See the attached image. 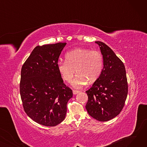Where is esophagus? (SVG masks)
Here are the masks:
<instances>
[{"label": "esophagus", "instance_id": "obj_1", "mask_svg": "<svg viewBox=\"0 0 147 147\" xmlns=\"http://www.w3.org/2000/svg\"><path fill=\"white\" fill-rule=\"evenodd\" d=\"M79 92H80L79 90H73V93L74 95L78 94V93H79Z\"/></svg>", "mask_w": 147, "mask_h": 147}]
</instances>
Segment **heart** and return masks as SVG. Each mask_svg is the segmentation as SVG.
I'll list each match as a JSON object with an SVG mask.
<instances>
[{"mask_svg": "<svg viewBox=\"0 0 147 147\" xmlns=\"http://www.w3.org/2000/svg\"><path fill=\"white\" fill-rule=\"evenodd\" d=\"M104 64L101 53L96 50L77 48L65 55V61H59L57 69L61 78L69 82L74 74L78 73L72 81L77 88H81L88 83H93L101 74Z\"/></svg>", "mask_w": 147, "mask_h": 147, "instance_id": "1", "label": "heart"}]
</instances>
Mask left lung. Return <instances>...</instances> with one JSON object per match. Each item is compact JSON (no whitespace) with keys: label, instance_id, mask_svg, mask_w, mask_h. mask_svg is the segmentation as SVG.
I'll return each mask as SVG.
<instances>
[{"label":"left lung","instance_id":"obj_1","mask_svg":"<svg viewBox=\"0 0 147 147\" xmlns=\"http://www.w3.org/2000/svg\"><path fill=\"white\" fill-rule=\"evenodd\" d=\"M95 43L102 54L104 68L97 80L86 91L88 96L86 109L92 117L106 121L121 111L127 95V81L121 59L104 43Z\"/></svg>","mask_w":147,"mask_h":147}]
</instances>
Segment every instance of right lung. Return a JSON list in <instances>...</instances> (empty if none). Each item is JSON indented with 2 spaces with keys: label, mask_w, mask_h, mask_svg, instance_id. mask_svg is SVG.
<instances>
[{
  "label": "right lung",
  "mask_w": 147,
  "mask_h": 147,
  "mask_svg": "<svg viewBox=\"0 0 147 147\" xmlns=\"http://www.w3.org/2000/svg\"><path fill=\"white\" fill-rule=\"evenodd\" d=\"M66 43L37 46L22 65L20 92L24 111L35 122L55 126L63 121L72 90L63 82L57 69Z\"/></svg>",
  "instance_id": "add662e5"
}]
</instances>
